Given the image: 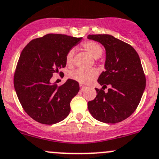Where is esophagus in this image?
Returning a JSON list of instances; mask_svg holds the SVG:
<instances>
[{
	"instance_id": "esophagus-1",
	"label": "esophagus",
	"mask_w": 159,
	"mask_h": 159,
	"mask_svg": "<svg viewBox=\"0 0 159 159\" xmlns=\"http://www.w3.org/2000/svg\"><path fill=\"white\" fill-rule=\"evenodd\" d=\"M85 86H83L82 84H80V91L81 92H83V91H84V89H85Z\"/></svg>"
}]
</instances>
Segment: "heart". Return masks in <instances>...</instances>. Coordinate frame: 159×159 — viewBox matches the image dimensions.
I'll return each instance as SVG.
<instances>
[{"label": "heart", "mask_w": 159, "mask_h": 159, "mask_svg": "<svg viewBox=\"0 0 159 159\" xmlns=\"http://www.w3.org/2000/svg\"><path fill=\"white\" fill-rule=\"evenodd\" d=\"M82 48L87 52L93 58H99L102 54V47L95 41H86L83 43L81 45ZM75 51L74 50H70L67 52L66 55V64L69 67L73 65V58ZM98 76V71L95 69H78V70H74L69 74V77L71 79L78 81L80 84H89L93 81Z\"/></svg>", "instance_id": "heart-1"}]
</instances>
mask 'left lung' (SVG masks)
<instances>
[{"mask_svg":"<svg viewBox=\"0 0 159 159\" xmlns=\"http://www.w3.org/2000/svg\"><path fill=\"white\" fill-rule=\"evenodd\" d=\"M88 39L104 46L106 70L98 77L102 89H95L96 97L88 108L97 120L116 124L130 116L139 105L146 85L141 60L136 50L127 43L106 34L89 35ZM111 85L107 93L104 88Z\"/></svg>","mask_w":159,"mask_h":159,"instance_id":"left-lung-1","label":"left lung"}]
</instances>
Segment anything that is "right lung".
<instances>
[{
    "label": "right lung",
    "instance_id": "obj_1",
    "mask_svg": "<svg viewBox=\"0 0 159 159\" xmlns=\"http://www.w3.org/2000/svg\"><path fill=\"white\" fill-rule=\"evenodd\" d=\"M81 39L47 34L32 39L21 51L14 86L23 109L34 120L50 125L68 116L70 101L79 92V84L68 79L58 86L52 84L50 78L66 67L67 52Z\"/></svg>",
    "mask_w": 159,
    "mask_h": 159
}]
</instances>
